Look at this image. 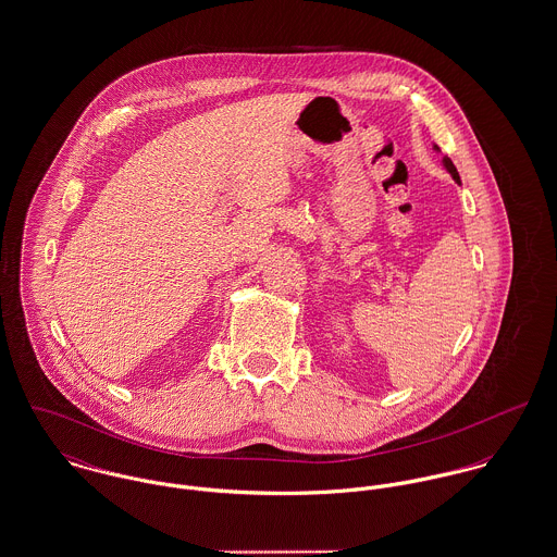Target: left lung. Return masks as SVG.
Listing matches in <instances>:
<instances>
[{
	"label": "left lung",
	"mask_w": 557,
	"mask_h": 557,
	"mask_svg": "<svg viewBox=\"0 0 557 557\" xmlns=\"http://www.w3.org/2000/svg\"><path fill=\"white\" fill-rule=\"evenodd\" d=\"M434 149L438 151V147H434ZM443 165L447 168V172H449V174L456 178L457 183H459V174H457V168L454 165V161H451L449 157H443Z\"/></svg>",
	"instance_id": "8db88e82"
}]
</instances>
